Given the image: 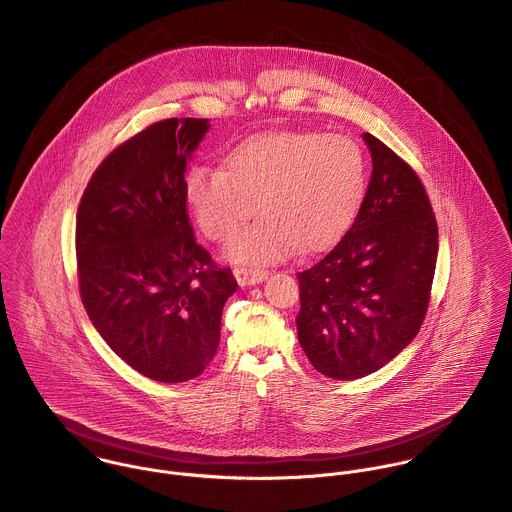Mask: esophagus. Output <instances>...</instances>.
I'll list each match as a JSON object with an SVG mask.
<instances>
[{
	"instance_id": "obj_1",
	"label": "esophagus",
	"mask_w": 512,
	"mask_h": 512,
	"mask_svg": "<svg viewBox=\"0 0 512 512\" xmlns=\"http://www.w3.org/2000/svg\"><path fill=\"white\" fill-rule=\"evenodd\" d=\"M268 276V272L264 270H252V268H234V278L238 281L240 287H246V285H256L260 281H264Z\"/></svg>"
}]
</instances>
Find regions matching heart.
<instances>
[{"mask_svg": "<svg viewBox=\"0 0 512 512\" xmlns=\"http://www.w3.org/2000/svg\"><path fill=\"white\" fill-rule=\"evenodd\" d=\"M368 174L364 146L348 135L270 131L234 144L223 170L193 168L186 201L213 242L233 238L258 205L262 219L234 238L229 258L274 264L336 244L362 207Z\"/></svg>", "mask_w": 512, "mask_h": 512, "instance_id": "heart-1", "label": "heart"}]
</instances>
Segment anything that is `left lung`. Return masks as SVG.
<instances>
[{"label": "left lung", "mask_w": 512, "mask_h": 512, "mask_svg": "<svg viewBox=\"0 0 512 512\" xmlns=\"http://www.w3.org/2000/svg\"><path fill=\"white\" fill-rule=\"evenodd\" d=\"M372 180L340 242L299 272V344L317 372L358 379L391 362L424 321L438 227L417 172L370 133Z\"/></svg>", "instance_id": "1"}]
</instances>
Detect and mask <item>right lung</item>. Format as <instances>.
I'll use <instances>...</instances> for the list:
<instances>
[{"label":"right lung","mask_w":512,"mask_h":512,"mask_svg":"<svg viewBox=\"0 0 512 512\" xmlns=\"http://www.w3.org/2000/svg\"><path fill=\"white\" fill-rule=\"evenodd\" d=\"M207 131V119H164L125 140L93 172L76 217L90 321L121 360L162 383L205 372L238 287L187 217V160Z\"/></svg>","instance_id":"obj_1"}]
</instances>
